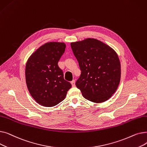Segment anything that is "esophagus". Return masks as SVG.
<instances>
[{
    "instance_id": "esophagus-1",
    "label": "esophagus",
    "mask_w": 147,
    "mask_h": 147,
    "mask_svg": "<svg viewBox=\"0 0 147 147\" xmlns=\"http://www.w3.org/2000/svg\"><path fill=\"white\" fill-rule=\"evenodd\" d=\"M71 85H72L73 87H74V86H76V85H75V80H73V81H71Z\"/></svg>"
}]
</instances>
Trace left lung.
<instances>
[{
    "label": "left lung",
    "mask_w": 147,
    "mask_h": 147,
    "mask_svg": "<svg viewBox=\"0 0 147 147\" xmlns=\"http://www.w3.org/2000/svg\"><path fill=\"white\" fill-rule=\"evenodd\" d=\"M81 70L76 82L84 98L103 102L116 91L120 80L121 65L117 53L95 38L71 43Z\"/></svg>",
    "instance_id": "1"
}]
</instances>
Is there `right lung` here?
<instances>
[{
  "instance_id": "add662e5",
  "label": "right lung",
  "mask_w": 147,
  "mask_h": 147,
  "mask_svg": "<svg viewBox=\"0 0 147 147\" xmlns=\"http://www.w3.org/2000/svg\"><path fill=\"white\" fill-rule=\"evenodd\" d=\"M63 42L46 43L28 58L26 80L30 95L40 105L51 107L65 99L71 83L64 79L58 63L65 52Z\"/></svg>"
}]
</instances>
